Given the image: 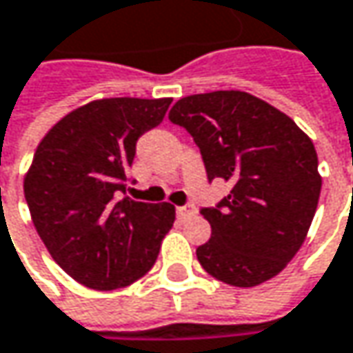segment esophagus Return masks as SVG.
<instances>
[{
    "label": "esophagus",
    "instance_id": "obj_1",
    "mask_svg": "<svg viewBox=\"0 0 353 353\" xmlns=\"http://www.w3.org/2000/svg\"><path fill=\"white\" fill-rule=\"evenodd\" d=\"M195 213H197V209H195V205H191V203H187V205H183V207H176L179 219H187V217H191V215H195Z\"/></svg>",
    "mask_w": 353,
    "mask_h": 353
}]
</instances>
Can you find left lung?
<instances>
[{"instance_id":"left-lung-1","label":"left lung","mask_w":353,"mask_h":353,"mask_svg":"<svg viewBox=\"0 0 353 353\" xmlns=\"http://www.w3.org/2000/svg\"><path fill=\"white\" fill-rule=\"evenodd\" d=\"M168 119L201 150L207 179L232 191L201 215L211 225L197 248L201 266L232 287L276 276L303 245L321 193L311 138L270 103L243 91L183 97Z\"/></svg>"}]
</instances>
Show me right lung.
Instances as JSON below:
<instances>
[{"label":"right lung","mask_w":353,"mask_h":353,"mask_svg":"<svg viewBox=\"0 0 353 353\" xmlns=\"http://www.w3.org/2000/svg\"><path fill=\"white\" fill-rule=\"evenodd\" d=\"M164 99H97L65 115L38 144L23 179L34 228L77 283L113 290L142 279L174 223L170 203L125 195L138 138L156 128Z\"/></svg>","instance_id":"right-lung-1"}]
</instances>
